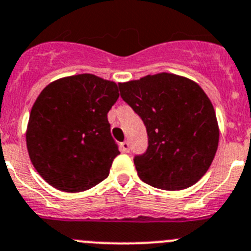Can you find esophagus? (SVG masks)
<instances>
[{
	"label": "esophagus",
	"instance_id": "1",
	"mask_svg": "<svg viewBox=\"0 0 251 251\" xmlns=\"http://www.w3.org/2000/svg\"><path fill=\"white\" fill-rule=\"evenodd\" d=\"M121 150H123V152L127 153L128 151H130V143H128L127 141H124V142L121 143Z\"/></svg>",
	"mask_w": 251,
	"mask_h": 251
}]
</instances>
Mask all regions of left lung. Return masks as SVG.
<instances>
[{
  "mask_svg": "<svg viewBox=\"0 0 251 251\" xmlns=\"http://www.w3.org/2000/svg\"><path fill=\"white\" fill-rule=\"evenodd\" d=\"M119 89L147 130V151L133 158L140 179L169 191L198 182L210 168L220 138L215 109L202 88L163 72L119 83Z\"/></svg>",
  "mask_w": 251,
  "mask_h": 251,
  "instance_id": "left-lung-1",
  "label": "left lung"
}]
</instances>
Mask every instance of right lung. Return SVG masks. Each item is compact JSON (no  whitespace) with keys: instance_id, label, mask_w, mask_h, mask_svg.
<instances>
[{"instance_id":"1","label":"right lung","mask_w":251,"mask_h":251,"mask_svg":"<svg viewBox=\"0 0 251 251\" xmlns=\"http://www.w3.org/2000/svg\"><path fill=\"white\" fill-rule=\"evenodd\" d=\"M119 98L116 83L83 74L52 82L36 98L26 148L48 184L79 193L106 179L119 147L108 113Z\"/></svg>"}]
</instances>
